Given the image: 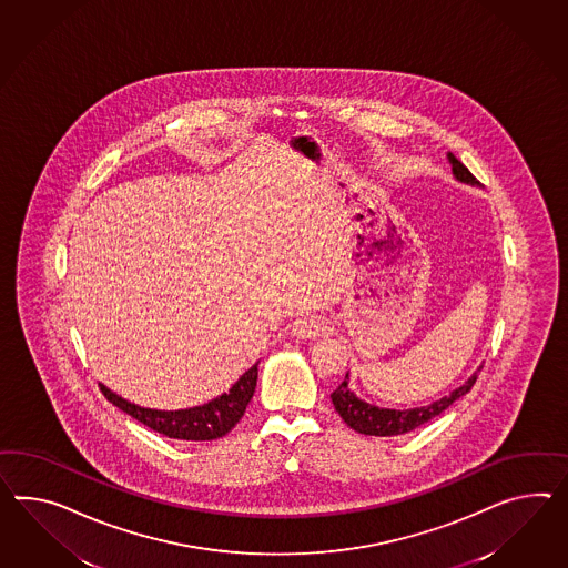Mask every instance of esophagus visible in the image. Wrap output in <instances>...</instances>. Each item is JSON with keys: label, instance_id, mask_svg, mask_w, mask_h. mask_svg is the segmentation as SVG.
<instances>
[{"label": "esophagus", "instance_id": "esophagus-1", "mask_svg": "<svg viewBox=\"0 0 568 568\" xmlns=\"http://www.w3.org/2000/svg\"><path fill=\"white\" fill-rule=\"evenodd\" d=\"M323 332V323L317 317H301V320L292 323V334L303 337V339H311L317 337Z\"/></svg>", "mask_w": 568, "mask_h": 568}]
</instances>
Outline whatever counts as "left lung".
<instances>
[{
	"label": "left lung",
	"instance_id": "8db88e82",
	"mask_svg": "<svg viewBox=\"0 0 568 568\" xmlns=\"http://www.w3.org/2000/svg\"><path fill=\"white\" fill-rule=\"evenodd\" d=\"M449 162H452L453 175L457 181L469 183V185H480V181L471 175L467 171L466 164L457 161L452 152H449ZM476 378H478V373H474L462 387L452 392V395L440 397L430 406L414 407V409H389V407L371 406L363 399H358L354 393L349 392L348 373H346V378L332 393V402H334L335 412L342 416V420L346 422L352 430H356L361 435H368V437H397V435L409 433L422 424L437 418L438 414H443L447 407L452 406L453 402H457L462 395H466L474 387Z\"/></svg>",
	"mask_w": 568,
	"mask_h": 568
}]
</instances>
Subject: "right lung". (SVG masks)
I'll return each mask as SVG.
<instances>
[{
    "instance_id": "add662e5",
    "label": "right lung",
    "mask_w": 568,
    "mask_h": 568,
    "mask_svg": "<svg viewBox=\"0 0 568 568\" xmlns=\"http://www.w3.org/2000/svg\"><path fill=\"white\" fill-rule=\"evenodd\" d=\"M255 385H257V363L234 383L229 393H222L220 397L207 402L204 406L175 409V412L135 406L111 389H106L104 385H101V392L113 406L164 437L179 438V440H214L229 435L236 426V422L243 418L248 402L255 393Z\"/></svg>"
}]
</instances>
